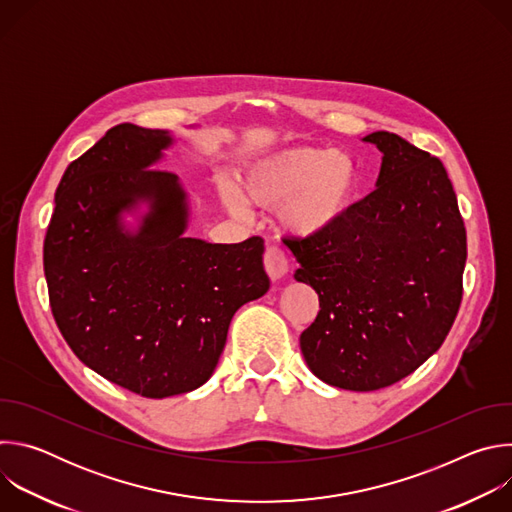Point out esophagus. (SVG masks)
Instances as JSON below:
<instances>
[{
  "mask_svg": "<svg viewBox=\"0 0 512 512\" xmlns=\"http://www.w3.org/2000/svg\"><path fill=\"white\" fill-rule=\"evenodd\" d=\"M263 265H265V271L271 279H281L285 273H287V259L283 255V251L275 245H269L265 249V255H263Z\"/></svg>",
  "mask_w": 512,
  "mask_h": 512,
  "instance_id": "esophagus-1",
  "label": "esophagus"
}]
</instances>
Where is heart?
I'll return each mask as SVG.
<instances>
[{"label":"heart","instance_id":"heart-1","mask_svg":"<svg viewBox=\"0 0 512 512\" xmlns=\"http://www.w3.org/2000/svg\"><path fill=\"white\" fill-rule=\"evenodd\" d=\"M360 166L344 152L328 148H291L251 162L239 176L241 194L259 206H279L281 227L296 237L332 231L354 204ZM231 210L241 204L223 192Z\"/></svg>","mask_w":512,"mask_h":512}]
</instances>
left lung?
<instances>
[{"instance_id":"left-lung-1","label":"left lung","mask_w":512,"mask_h":512,"mask_svg":"<svg viewBox=\"0 0 512 512\" xmlns=\"http://www.w3.org/2000/svg\"><path fill=\"white\" fill-rule=\"evenodd\" d=\"M383 152L377 190L328 233L294 239L320 298L300 348L310 371L346 391L389 387L437 350L462 302L466 229L444 164L389 131L364 137Z\"/></svg>"}]
</instances>
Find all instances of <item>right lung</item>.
<instances>
[{
	"mask_svg": "<svg viewBox=\"0 0 512 512\" xmlns=\"http://www.w3.org/2000/svg\"><path fill=\"white\" fill-rule=\"evenodd\" d=\"M174 137L111 127L72 162L44 239L52 316L89 369L148 399L182 395L216 369L235 312L269 289L263 239L235 245L186 237L188 200L156 170ZM149 204L135 232L120 214Z\"/></svg>",
	"mask_w": 512,
	"mask_h": 512,
	"instance_id": "add662e5",
	"label": "right lung"
}]
</instances>
